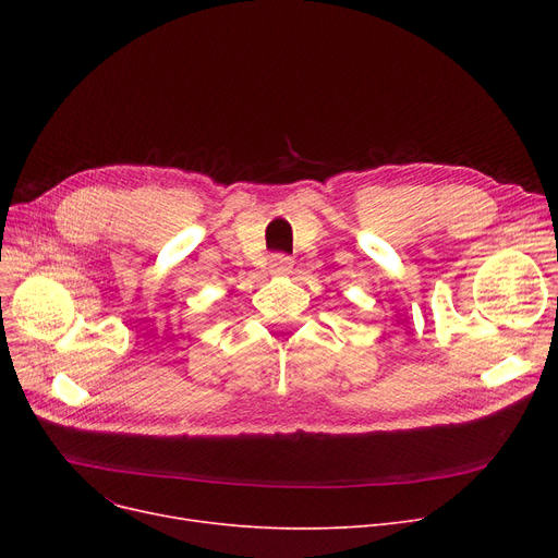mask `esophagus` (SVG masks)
<instances>
[{"instance_id":"1","label":"esophagus","mask_w":558,"mask_h":558,"mask_svg":"<svg viewBox=\"0 0 558 558\" xmlns=\"http://www.w3.org/2000/svg\"><path fill=\"white\" fill-rule=\"evenodd\" d=\"M291 267H294V262H291L289 255L276 253V255L271 257V274H289Z\"/></svg>"}]
</instances>
